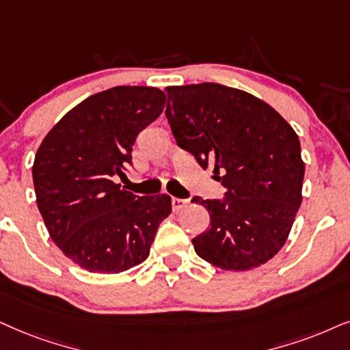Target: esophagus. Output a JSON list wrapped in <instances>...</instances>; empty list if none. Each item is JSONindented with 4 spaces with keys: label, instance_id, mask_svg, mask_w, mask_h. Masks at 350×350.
<instances>
[{
    "label": "esophagus",
    "instance_id": "obj_1",
    "mask_svg": "<svg viewBox=\"0 0 350 350\" xmlns=\"http://www.w3.org/2000/svg\"><path fill=\"white\" fill-rule=\"evenodd\" d=\"M171 205H172V210L179 211V210H183L184 206H187L189 202H187V200H183V198L172 197V198H171Z\"/></svg>",
    "mask_w": 350,
    "mask_h": 350
}]
</instances>
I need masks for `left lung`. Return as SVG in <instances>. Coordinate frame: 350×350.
Returning a JSON list of instances; mask_svg holds the SVG:
<instances>
[{"instance_id":"8db88e82","label":"left lung","mask_w":350,"mask_h":350,"mask_svg":"<svg viewBox=\"0 0 350 350\" xmlns=\"http://www.w3.org/2000/svg\"><path fill=\"white\" fill-rule=\"evenodd\" d=\"M176 142L202 167L213 166L223 200L193 197L210 228L192 239L197 255L226 271H247L282 249L302 203L305 163L289 122L263 100L205 82L166 87Z\"/></svg>"}]
</instances>
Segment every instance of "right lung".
<instances>
[{"instance_id":"right-lung-1","label":"right lung","mask_w":350,"mask_h":350,"mask_svg":"<svg viewBox=\"0 0 350 350\" xmlns=\"http://www.w3.org/2000/svg\"><path fill=\"white\" fill-rule=\"evenodd\" d=\"M166 95L154 87L108 88L88 96L48 132L32 166L37 205L53 242L90 273H122L147 260L171 197H137L126 178L132 147L160 116Z\"/></svg>"}]
</instances>
